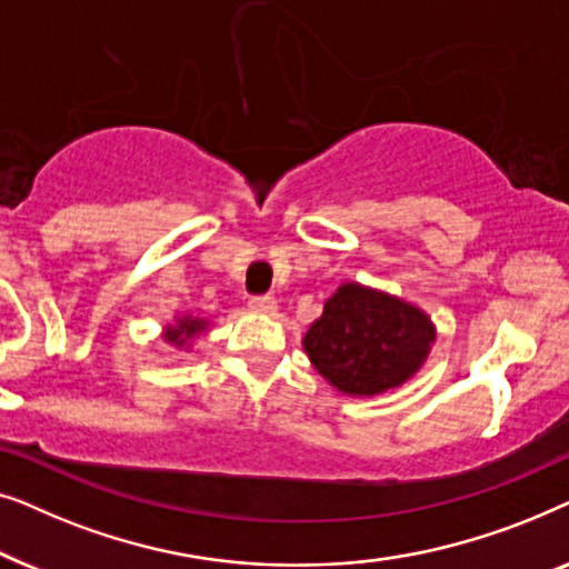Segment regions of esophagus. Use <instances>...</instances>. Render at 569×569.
Instances as JSON below:
<instances>
[{
	"instance_id": "esophagus-1",
	"label": "esophagus",
	"mask_w": 569,
	"mask_h": 569,
	"mask_svg": "<svg viewBox=\"0 0 569 569\" xmlns=\"http://www.w3.org/2000/svg\"><path fill=\"white\" fill-rule=\"evenodd\" d=\"M248 308H251L253 313L274 316L277 313V300L274 298H251V300H248Z\"/></svg>"
}]
</instances>
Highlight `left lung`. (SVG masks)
<instances>
[{
	"label": "left lung",
	"mask_w": 569,
	"mask_h": 569,
	"mask_svg": "<svg viewBox=\"0 0 569 569\" xmlns=\"http://www.w3.org/2000/svg\"><path fill=\"white\" fill-rule=\"evenodd\" d=\"M432 318L399 295L341 282L308 326L302 349L345 396L370 399L417 376L432 352Z\"/></svg>",
	"instance_id": "8db88e82"
}]
</instances>
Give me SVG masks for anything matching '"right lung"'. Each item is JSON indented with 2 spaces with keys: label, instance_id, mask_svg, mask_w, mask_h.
Wrapping results in <instances>:
<instances>
[{
  "label": "right lung",
  "instance_id": "right-lung-1",
  "mask_svg": "<svg viewBox=\"0 0 569 569\" xmlns=\"http://www.w3.org/2000/svg\"><path fill=\"white\" fill-rule=\"evenodd\" d=\"M207 331H209L207 318H197L191 313H176L173 323L162 326V339H166L173 349H186V352H189L193 341Z\"/></svg>",
  "mask_w": 569,
  "mask_h": 569
}]
</instances>
